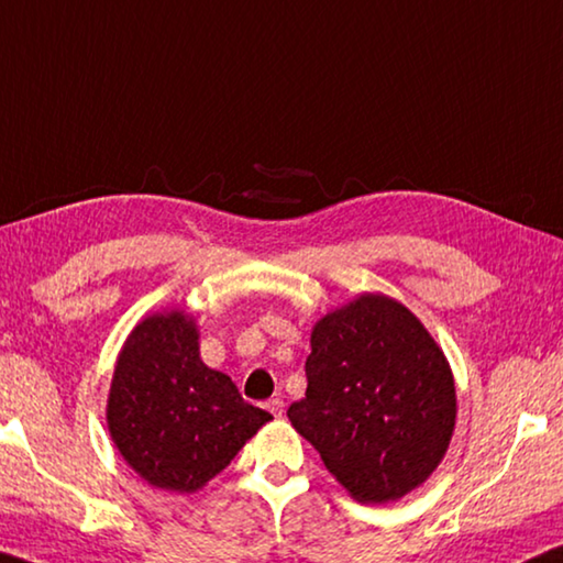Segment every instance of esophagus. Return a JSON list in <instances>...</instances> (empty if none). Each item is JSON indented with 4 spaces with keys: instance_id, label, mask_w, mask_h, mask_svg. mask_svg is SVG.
<instances>
[{
    "instance_id": "1",
    "label": "esophagus",
    "mask_w": 563,
    "mask_h": 563,
    "mask_svg": "<svg viewBox=\"0 0 563 563\" xmlns=\"http://www.w3.org/2000/svg\"><path fill=\"white\" fill-rule=\"evenodd\" d=\"M265 408H268V411H271L275 418L283 416V401H280V398H271V401L265 404Z\"/></svg>"
}]
</instances>
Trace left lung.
<instances>
[{
	"instance_id": "obj_1",
	"label": "left lung",
	"mask_w": 563,
	"mask_h": 563,
	"mask_svg": "<svg viewBox=\"0 0 563 563\" xmlns=\"http://www.w3.org/2000/svg\"><path fill=\"white\" fill-rule=\"evenodd\" d=\"M308 391L288 418L354 499L382 505L433 473L455 426V384L411 310L362 295L312 330Z\"/></svg>"
}]
</instances>
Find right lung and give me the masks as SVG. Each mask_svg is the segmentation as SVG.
I'll return each mask as SVG.
<instances>
[{"instance_id": "add662e5", "label": "right lung", "mask_w": 563, "mask_h": 563, "mask_svg": "<svg viewBox=\"0 0 563 563\" xmlns=\"http://www.w3.org/2000/svg\"><path fill=\"white\" fill-rule=\"evenodd\" d=\"M271 418L243 401L227 374L199 360L197 324L184 312L142 320L118 356L108 428L128 465L150 485L194 493Z\"/></svg>"}]
</instances>
